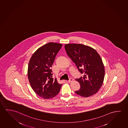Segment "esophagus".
Returning a JSON list of instances; mask_svg holds the SVG:
<instances>
[{"label":"esophagus","instance_id":"esophagus-1","mask_svg":"<svg viewBox=\"0 0 128 128\" xmlns=\"http://www.w3.org/2000/svg\"><path fill=\"white\" fill-rule=\"evenodd\" d=\"M73 81V79L72 78H70V80L68 81V82H72Z\"/></svg>","mask_w":128,"mask_h":128}]
</instances>
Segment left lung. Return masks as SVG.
Instances as JSON below:
<instances>
[{"label":"left lung","instance_id":"left-lung-1","mask_svg":"<svg viewBox=\"0 0 128 128\" xmlns=\"http://www.w3.org/2000/svg\"><path fill=\"white\" fill-rule=\"evenodd\" d=\"M67 55L75 63L83 77L76 79L80 88L75 92L83 97L94 94L102 86L104 77V66L95 50L81 44H67L65 45Z\"/></svg>","mask_w":128,"mask_h":128}]
</instances>
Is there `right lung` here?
I'll use <instances>...</instances> for the list:
<instances>
[{
    "instance_id": "add662e5",
    "label": "right lung",
    "mask_w": 128,
    "mask_h": 128,
    "mask_svg": "<svg viewBox=\"0 0 128 128\" xmlns=\"http://www.w3.org/2000/svg\"><path fill=\"white\" fill-rule=\"evenodd\" d=\"M62 46L55 42L47 43L38 49L30 60L28 71L30 84L34 92L43 98H52L60 90L62 84L52 78L50 68Z\"/></svg>"
}]
</instances>
